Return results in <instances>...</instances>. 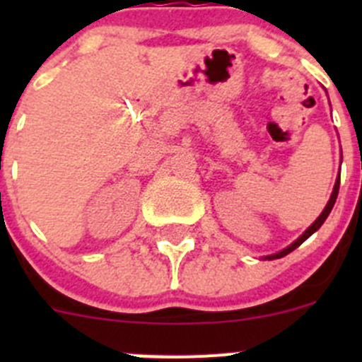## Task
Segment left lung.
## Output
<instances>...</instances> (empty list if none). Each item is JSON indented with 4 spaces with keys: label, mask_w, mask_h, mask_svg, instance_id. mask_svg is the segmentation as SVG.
<instances>
[{
    "label": "left lung",
    "mask_w": 362,
    "mask_h": 362,
    "mask_svg": "<svg viewBox=\"0 0 362 362\" xmlns=\"http://www.w3.org/2000/svg\"><path fill=\"white\" fill-rule=\"evenodd\" d=\"M338 191H339V173H338V177H337V182H334V187H333V192H331V198H329V202H327V204L326 206H324V210H322V214L319 215V217L315 218V222H313L312 226H310L308 229H306L305 233H303L301 236H299L298 240H296V242H293L291 243L289 247H286V249L284 250H280V252H276V254H272V255H266L264 259H268V261H273V259H280V257H284V255H287V254H291V252H293L294 249H298L299 245H301L303 242H305V240H308L310 236L313 235V233L317 231V229L320 228V226L324 224V221H326L327 218V215L331 214V210H333V206H334V202H337V198H338Z\"/></svg>",
    "instance_id": "obj_1"
}]
</instances>
